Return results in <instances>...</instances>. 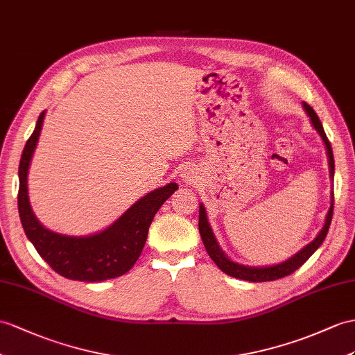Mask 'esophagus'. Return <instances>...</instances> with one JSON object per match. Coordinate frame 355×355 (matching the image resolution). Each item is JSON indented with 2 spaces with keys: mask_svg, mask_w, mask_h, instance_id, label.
Segmentation results:
<instances>
[{
  "mask_svg": "<svg viewBox=\"0 0 355 355\" xmlns=\"http://www.w3.org/2000/svg\"><path fill=\"white\" fill-rule=\"evenodd\" d=\"M180 178H182V182L185 184H194L197 179V173L193 168H185L182 171V175H180Z\"/></svg>",
  "mask_w": 355,
  "mask_h": 355,
  "instance_id": "esophagus-1",
  "label": "esophagus"
}]
</instances>
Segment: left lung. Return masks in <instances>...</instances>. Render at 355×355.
<instances>
[{
  "mask_svg": "<svg viewBox=\"0 0 355 355\" xmlns=\"http://www.w3.org/2000/svg\"><path fill=\"white\" fill-rule=\"evenodd\" d=\"M302 108H304L306 114L310 119V123H312V126L316 129V132L319 134V137L322 138V141L325 144L327 157H328V166H330V178L333 180V178H334V158H333L331 144H330V141H328V138L324 132L321 120H319V117L316 116V112L313 111V108L307 105L306 102H302ZM333 207H334V194L331 191L330 209H328V212H327L324 226H322L321 230H319L316 238L312 241V243H309L306 247H302L300 252H297L292 257H289L288 261L275 263V265H270V266L243 265V263L233 262L232 259H229L226 254H224V252L220 248V245L217 243V238H215V235H214L211 224H209V221H207V215H206V209H205L203 203H200V206H198V232H200V236H202L203 245L206 248L207 254L211 256V259L215 262V265H217L223 272H226L227 275H230V277L247 280V282H272V280H277V279H282V277H286V275L292 274L293 271H297L298 268L302 263H304L319 247H321V244L324 243V239H325L327 233H328V229H330L331 218H333Z\"/></svg>",
  "mask_w": 355,
  "mask_h": 355,
  "instance_id": "obj_1",
  "label": "left lung"
}]
</instances>
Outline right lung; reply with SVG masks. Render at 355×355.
<instances>
[{"instance_id":"right-lung-1","label":"right lung","mask_w":355,"mask_h":355,"mask_svg":"<svg viewBox=\"0 0 355 355\" xmlns=\"http://www.w3.org/2000/svg\"><path fill=\"white\" fill-rule=\"evenodd\" d=\"M45 120L39 116L19 162L18 209L25 235L40 257L69 280L103 282L128 272L140 257L148 232L164 202L179 188L170 182L143 196L120 217L93 235L71 236L46 229L34 215L28 197V170Z\"/></svg>"}]
</instances>
